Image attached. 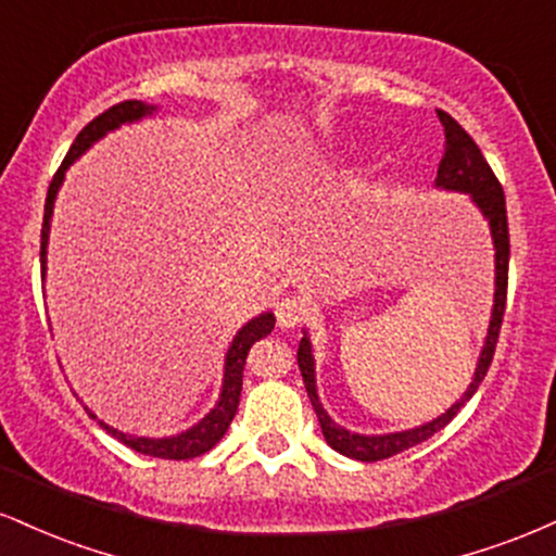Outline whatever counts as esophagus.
Returning <instances> with one entry per match:
<instances>
[{"instance_id": "esophagus-1", "label": "esophagus", "mask_w": 556, "mask_h": 556, "mask_svg": "<svg viewBox=\"0 0 556 556\" xmlns=\"http://www.w3.org/2000/svg\"><path fill=\"white\" fill-rule=\"evenodd\" d=\"M274 314H277L279 327H282V329H292V327H298V324L303 321L305 316H308V305H305L303 298H298V295H285V298L277 303V308H274Z\"/></svg>"}]
</instances>
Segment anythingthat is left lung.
<instances>
[{
  "mask_svg": "<svg viewBox=\"0 0 556 556\" xmlns=\"http://www.w3.org/2000/svg\"><path fill=\"white\" fill-rule=\"evenodd\" d=\"M439 123L444 127V140L446 151L439 162L437 172V185L444 190H460V193L473 195L476 206L481 208L483 216L489 219L491 238H494L496 248V292H494V311H491V324L486 344L481 350V358H478V368L473 381H470L468 392L463 394L444 416H439L431 424L418 426V429L400 431V433H384V437H361V433H350L342 426H337L334 420L327 416V410L321 407L316 394V374H314V355H311V342L308 337L300 340L298 348V366L300 374H303L305 392H308L311 405H314L318 424H321L324 439L331 450H337L344 457H353V460L361 463H376L387 460V457L400 455V452L410 450L426 439L433 437L437 431H442L457 413L463 410L465 402L476 394V389L481 387V381L486 379V371L494 361L496 340H500L502 331V318H504V305H507V269H509V227H507V206H504V190L502 182L496 180L494 169L489 167L486 156L481 154V149L476 146V140L463 130V125L457 123L455 117L439 110L437 112Z\"/></svg>",
  "mask_w": 556,
  "mask_h": 556,
  "instance_id": "obj_1",
  "label": "left lung"
}]
</instances>
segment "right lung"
<instances>
[{"instance_id": "obj_1", "label": "right lung", "mask_w": 556, "mask_h": 556, "mask_svg": "<svg viewBox=\"0 0 556 556\" xmlns=\"http://www.w3.org/2000/svg\"><path fill=\"white\" fill-rule=\"evenodd\" d=\"M151 112H154V106H146L143 101H119V104H114L106 112H101L99 117H93L91 123H88L78 132L75 143L70 146L65 162L60 164L54 180L49 182L47 203H43L41 279H43V271H47L49 219H52L54 198H56V190H60V185H62V177H65V169L83 154V151L88 149V146L93 143V140H99L101 136H104V132L114 130V127H119L123 123H132V119L146 117V114H151ZM271 329H274V316L271 314H261L258 318L248 321L245 327L238 331V337H235L232 348H229L227 361H225V384H222L219 402H216L214 410L208 413V416L203 418L201 424H195L193 429H188L185 433H177V437H169V439H146V437H130V433L110 429V426L101 424V420H99V426H101V429L110 431L114 439H119V442L130 446V450L140 452V455L162 457V460H190V457L203 455V452L212 450V446L219 442L222 437H225L229 424H232L235 413H238V402H240V392H242V368H245L248 353H251L253 342L264 340L266 334H271ZM88 416L96 418L93 413H88Z\"/></svg>"}]
</instances>
